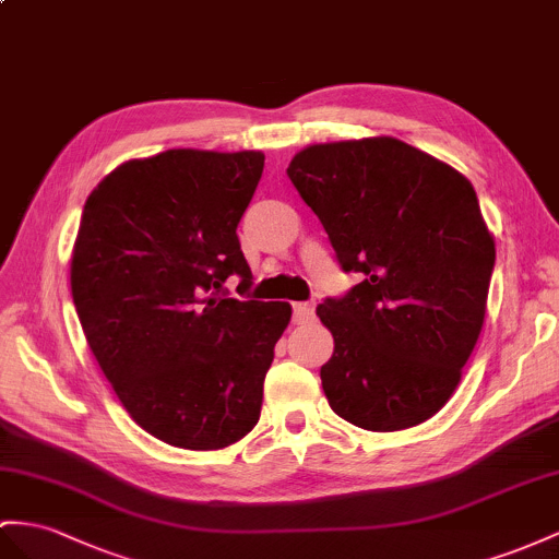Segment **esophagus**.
I'll list each match as a JSON object with an SVG mask.
<instances>
[{
    "mask_svg": "<svg viewBox=\"0 0 559 559\" xmlns=\"http://www.w3.org/2000/svg\"><path fill=\"white\" fill-rule=\"evenodd\" d=\"M293 321L295 323H311L313 321V302H297L293 305Z\"/></svg>",
    "mask_w": 559,
    "mask_h": 559,
    "instance_id": "obj_1",
    "label": "esophagus"
}]
</instances>
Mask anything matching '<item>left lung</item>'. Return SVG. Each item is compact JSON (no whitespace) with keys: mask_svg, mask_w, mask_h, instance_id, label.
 <instances>
[{"mask_svg":"<svg viewBox=\"0 0 559 559\" xmlns=\"http://www.w3.org/2000/svg\"><path fill=\"white\" fill-rule=\"evenodd\" d=\"M342 271L361 283L317 307L335 352L328 404L370 432L429 420L449 402L484 325L496 262L472 183L392 136L317 143L288 167Z\"/></svg>","mask_w":559,"mask_h":559,"instance_id":"8db88e82","label":"left lung"}]
</instances>
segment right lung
<instances>
[{"instance_id": "add662e5", "label": "right lung", "mask_w": 559, "mask_h": 559, "mask_svg": "<svg viewBox=\"0 0 559 559\" xmlns=\"http://www.w3.org/2000/svg\"><path fill=\"white\" fill-rule=\"evenodd\" d=\"M260 151L171 148L116 167L90 193L70 288L90 349L132 420L169 447L217 451L260 420L288 302L252 285L238 222Z\"/></svg>"}]
</instances>
